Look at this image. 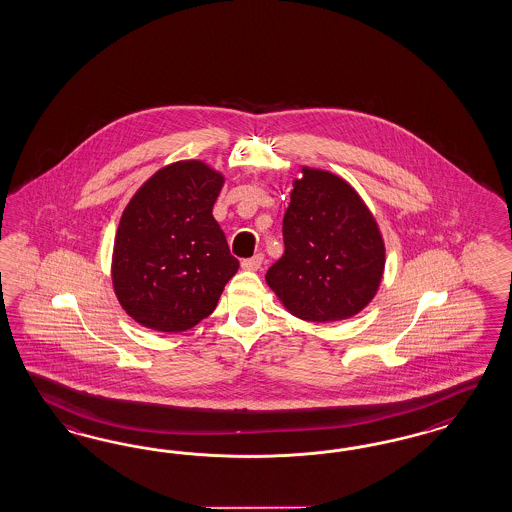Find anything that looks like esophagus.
<instances>
[{"label": "esophagus", "mask_w": 512, "mask_h": 512, "mask_svg": "<svg viewBox=\"0 0 512 512\" xmlns=\"http://www.w3.org/2000/svg\"><path fill=\"white\" fill-rule=\"evenodd\" d=\"M263 261V253H257V255H253L251 259H244V261H242V268H244V270H251V272H253V270H259V268H261Z\"/></svg>", "instance_id": "1"}]
</instances>
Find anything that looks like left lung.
<instances>
[{"label": "left lung", "instance_id": "1", "mask_svg": "<svg viewBox=\"0 0 512 512\" xmlns=\"http://www.w3.org/2000/svg\"><path fill=\"white\" fill-rule=\"evenodd\" d=\"M283 216L285 253L266 272L281 304L311 323L364 310L385 272V242L370 208L343 178L302 167Z\"/></svg>", "mask_w": 512, "mask_h": 512}]
</instances>
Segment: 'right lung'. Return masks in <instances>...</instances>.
I'll return each mask as SVG.
<instances>
[{"instance_id":"obj_1","label":"right lung","mask_w":512,"mask_h":512,"mask_svg":"<svg viewBox=\"0 0 512 512\" xmlns=\"http://www.w3.org/2000/svg\"><path fill=\"white\" fill-rule=\"evenodd\" d=\"M223 184V174L202 161H176L148 178L125 206L112 285L139 325L184 332L216 310L240 266L212 216Z\"/></svg>"}]
</instances>
